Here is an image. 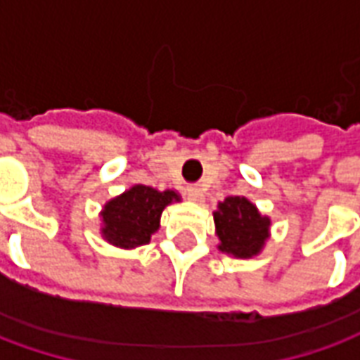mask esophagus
<instances>
[{"instance_id": "esophagus-1", "label": "esophagus", "mask_w": 360, "mask_h": 360, "mask_svg": "<svg viewBox=\"0 0 360 360\" xmlns=\"http://www.w3.org/2000/svg\"><path fill=\"white\" fill-rule=\"evenodd\" d=\"M187 196L193 202H202L204 200L202 188L198 187V185H191V187H187Z\"/></svg>"}]
</instances>
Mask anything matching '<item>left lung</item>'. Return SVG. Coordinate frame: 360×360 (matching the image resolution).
Masks as SVG:
<instances>
[{
	"label": "left lung",
	"instance_id": "8db88e82",
	"mask_svg": "<svg viewBox=\"0 0 360 360\" xmlns=\"http://www.w3.org/2000/svg\"><path fill=\"white\" fill-rule=\"evenodd\" d=\"M218 249L235 258L257 257L270 237V218L245 196H227L214 212Z\"/></svg>",
	"mask_w": 360,
	"mask_h": 360
}]
</instances>
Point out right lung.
I'll return each mask as SVG.
<instances>
[{"mask_svg":"<svg viewBox=\"0 0 360 360\" xmlns=\"http://www.w3.org/2000/svg\"><path fill=\"white\" fill-rule=\"evenodd\" d=\"M175 191H158L146 185H134L123 195L111 198L102 210V237L119 249H136L150 243L160 227L165 206L179 202Z\"/></svg>","mask_w":360,"mask_h":360,"instance_id":"right-lung-1","label":"right lung"}]
</instances>
